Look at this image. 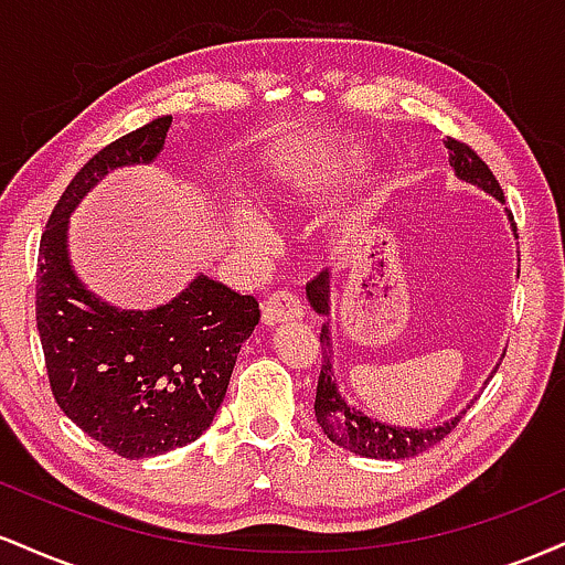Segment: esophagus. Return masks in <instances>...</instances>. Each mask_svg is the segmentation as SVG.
I'll list each match as a JSON object with an SVG mask.
<instances>
[{"label":"esophagus","instance_id":"1","mask_svg":"<svg viewBox=\"0 0 565 565\" xmlns=\"http://www.w3.org/2000/svg\"><path fill=\"white\" fill-rule=\"evenodd\" d=\"M305 308H302V300L295 295V291H276V295H270L268 300L263 302V321L268 323V327H276V323H287V321H297L302 319Z\"/></svg>","mask_w":565,"mask_h":565}]
</instances>
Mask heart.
Masks as SVG:
<instances>
[{
	"label": "heart",
	"instance_id": "obj_1",
	"mask_svg": "<svg viewBox=\"0 0 565 565\" xmlns=\"http://www.w3.org/2000/svg\"><path fill=\"white\" fill-rule=\"evenodd\" d=\"M236 231L242 233V236H249V233L257 231V220L252 215H246V212H242V215L236 217Z\"/></svg>",
	"mask_w": 565,
	"mask_h": 565
}]
</instances>
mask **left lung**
<instances>
[{
	"instance_id": "obj_1",
	"label": "left lung",
	"mask_w": 565,
	"mask_h": 565,
	"mask_svg": "<svg viewBox=\"0 0 565 565\" xmlns=\"http://www.w3.org/2000/svg\"><path fill=\"white\" fill-rule=\"evenodd\" d=\"M444 148L449 151V164L454 170V178L462 180V183H468L472 188H478V191H483L486 196L499 201V204H504V193L502 188H499L497 178L468 146H462V142L457 140H444ZM504 215H508L512 236L518 238L510 210H504ZM518 260H521V257H518ZM305 297H308L310 308H313L316 313L327 316V321H323L321 327V374H319V391H316V423H319L323 436L332 440V444L340 446V449H348L359 454V457H369V459H412L449 436L451 427H457L459 419H462V414L468 412L476 398H472L462 412L454 414L451 419H444V423L430 425V427H401V425L382 423V419L372 417V414L361 412L359 406L350 404L340 391V380H337V372H334L332 319H329V316H332V270H323L319 278H313V281L308 284V289H305ZM497 369L499 364L494 366V372ZM494 372H491L489 377H494Z\"/></svg>"
}]
</instances>
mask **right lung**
Wrapping results in <instances>:
<instances>
[{
	"mask_svg": "<svg viewBox=\"0 0 565 565\" xmlns=\"http://www.w3.org/2000/svg\"><path fill=\"white\" fill-rule=\"evenodd\" d=\"M172 119L135 129L76 172L39 244L36 329L57 406L125 459L159 457L196 440L215 419L238 350L260 321L255 297L206 274L170 302L127 310L76 274L68 223L108 172L153 164Z\"/></svg>",
	"mask_w": 565,
	"mask_h": 565,
	"instance_id": "right-lung-1",
	"label": "right lung"
}]
</instances>
